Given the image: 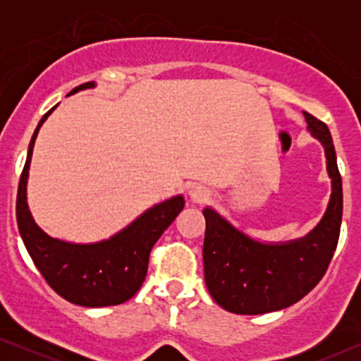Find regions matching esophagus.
<instances>
[{
  "label": "esophagus",
  "instance_id": "34e87169",
  "mask_svg": "<svg viewBox=\"0 0 361 361\" xmlns=\"http://www.w3.org/2000/svg\"><path fill=\"white\" fill-rule=\"evenodd\" d=\"M189 197L194 204H204L210 199V190L204 185H194L189 190Z\"/></svg>",
  "mask_w": 361,
  "mask_h": 361
}]
</instances>
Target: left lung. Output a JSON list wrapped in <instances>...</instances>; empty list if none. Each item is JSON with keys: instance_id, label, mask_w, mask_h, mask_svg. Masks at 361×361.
Here are the masks:
<instances>
[{"instance_id": "1", "label": "left lung", "mask_w": 361, "mask_h": 361, "mask_svg": "<svg viewBox=\"0 0 361 361\" xmlns=\"http://www.w3.org/2000/svg\"><path fill=\"white\" fill-rule=\"evenodd\" d=\"M309 131L322 142L332 195L324 219L304 238L261 243L235 228L214 209L204 210V271L207 289L220 307L256 315L289 307L324 278L337 248L343 194L337 156L327 125L304 111Z\"/></svg>"}]
</instances>
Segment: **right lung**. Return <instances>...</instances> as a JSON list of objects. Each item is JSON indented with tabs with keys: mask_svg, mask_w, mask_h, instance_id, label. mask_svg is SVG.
<instances>
[{
	"mask_svg": "<svg viewBox=\"0 0 361 361\" xmlns=\"http://www.w3.org/2000/svg\"><path fill=\"white\" fill-rule=\"evenodd\" d=\"M93 87V82L82 83L68 95ZM54 108L42 116L29 142L27 159L19 179L16 199L19 233L39 273L61 298L83 307L123 304L140 290L146 278L152 246L184 209V197L176 195L154 205L120 233L98 243H67L44 233L29 212L26 184L34 141L39 128Z\"/></svg>",
	"mask_w": 361,
	"mask_h": 361,
	"instance_id": "1",
	"label": "right lung"
}]
</instances>
